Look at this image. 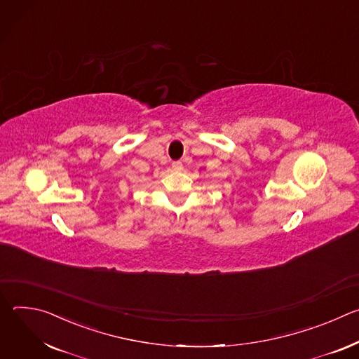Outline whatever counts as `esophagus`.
<instances>
[{"label":"esophagus","instance_id":"1","mask_svg":"<svg viewBox=\"0 0 359 359\" xmlns=\"http://www.w3.org/2000/svg\"><path fill=\"white\" fill-rule=\"evenodd\" d=\"M172 169H173V170H176V172L182 170V169H183L182 162H179V161H177V162H173V163H172Z\"/></svg>","mask_w":359,"mask_h":359}]
</instances>
